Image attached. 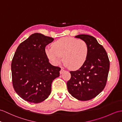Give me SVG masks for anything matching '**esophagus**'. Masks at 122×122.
<instances>
[{
    "label": "esophagus",
    "mask_w": 122,
    "mask_h": 122,
    "mask_svg": "<svg viewBox=\"0 0 122 122\" xmlns=\"http://www.w3.org/2000/svg\"><path fill=\"white\" fill-rule=\"evenodd\" d=\"M64 71H65V70H64V69H63V68H61V71H59V72H60V73H61H61H63V72H64Z\"/></svg>",
    "instance_id": "34e87169"
}]
</instances>
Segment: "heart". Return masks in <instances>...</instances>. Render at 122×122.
<instances>
[{"mask_svg": "<svg viewBox=\"0 0 122 122\" xmlns=\"http://www.w3.org/2000/svg\"><path fill=\"white\" fill-rule=\"evenodd\" d=\"M46 54L51 63L57 65L62 59L67 67L77 70L83 66L88 54L87 43L82 40L71 37H63L55 41L52 47H46Z\"/></svg>", "mask_w": 122, "mask_h": 122, "instance_id": "1", "label": "heart"}]
</instances>
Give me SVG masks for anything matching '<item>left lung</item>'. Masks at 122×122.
I'll use <instances>...</instances> for the list:
<instances>
[{"label":"left lung","instance_id":"8db88e82","mask_svg":"<svg viewBox=\"0 0 122 122\" xmlns=\"http://www.w3.org/2000/svg\"><path fill=\"white\" fill-rule=\"evenodd\" d=\"M87 43L88 54L83 66L70 71L71 79L67 82L69 93L81 101L91 100L102 91L106 85L110 68L108 56L96 39L88 35H77Z\"/></svg>","mask_w":122,"mask_h":122}]
</instances>
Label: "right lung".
Returning a JSON list of instances; mask_svg holds the SVG:
<instances>
[{
	"label": "right lung",
	"mask_w": 122,
	"mask_h": 122,
	"mask_svg": "<svg viewBox=\"0 0 122 122\" xmlns=\"http://www.w3.org/2000/svg\"><path fill=\"white\" fill-rule=\"evenodd\" d=\"M54 40L40 33L30 35L20 43L11 63L13 88L23 99L38 103L51 93L53 80L59 76L61 68L49 63L46 46Z\"/></svg>",
	"instance_id": "add662e5"
}]
</instances>
